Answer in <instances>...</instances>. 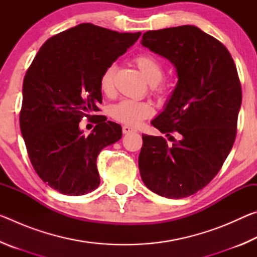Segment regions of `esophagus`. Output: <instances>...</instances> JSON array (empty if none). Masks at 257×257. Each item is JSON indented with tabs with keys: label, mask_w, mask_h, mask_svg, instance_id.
<instances>
[{
	"label": "esophagus",
	"mask_w": 257,
	"mask_h": 257,
	"mask_svg": "<svg viewBox=\"0 0 257 257\" xmlns=\"http://www.w3.org/2000/svg\"><path fill=\"white\" fill-rule=\"evenodd\" d=\"M137 130L135 129V128H132V127H129V125H123L122 127V133L123 134H129V133H136Z\"/></svg>",
	"instance_id": "obj_1"
}]
</instances>
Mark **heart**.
Wrapping results in <instances>:
<instances>
[{"label":"heart","mask_w":257,"mask_h":257,"mask_svg":"<svg viewBox=\"0 0 257 257\" xmlns=\"http://www.w3.org/2000/svg\"><path fill=\"white\" fill-rule=\"evenodd\" d=\"M139 71L152 84V88L158 95H163L168 90V82L163 80L164 64L159 56L152 53H141L134 58ZM116 67L114 63L108 64L99 77V89L102 93L110 95L114 88V76ZM154 108L150 102L135 101L125 98L111 106V116L119 122L128 125H137L143 120L153 114Z\"/></svg>","instance_id":"1"}]
</instances>
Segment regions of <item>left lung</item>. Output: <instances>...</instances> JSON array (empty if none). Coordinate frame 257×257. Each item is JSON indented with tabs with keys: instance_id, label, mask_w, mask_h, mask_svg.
Instances as JSON below:
<instances>
[{
	"instance_id": "1",
	"label": "left lung",
	"mask_w": 257,
	"mask_h": 257,
	"mask_svg": "<svg viewBox=\"0 0 257 257\" xmlns=\"http://www.w3.org/2000/svg\"><path fill=\"white\" fill-rule=\"evenodd\" d=\"M141 43L170 61L178 82L152 121L172 144L143 135L139 172L160 196L188 197L217 175L232 149L241 105L236 64L222 43L195 26L151 30Z\"/></svg>"
}]
</instances>
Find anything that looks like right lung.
<instances>
[{"label":"right lung","instance_id":"obj_1","mask_svg":"<svg viewBox=\"0 0 257 257\" xmlns=\"http://www.w3.org/2000/svg\"><path fill=\"white\" fill-rule=\"evenodd\" d=\"M141 33H118L80 24L47 40L26 72L20 129L33 168L51 188L70 196L99 185L96 160L122 137L121 125L96 115L99 77L125 53ZM84 116L97 123L85 137Z\"/></svg>","mask_w":257,"mask_h":257}]
</instances>
